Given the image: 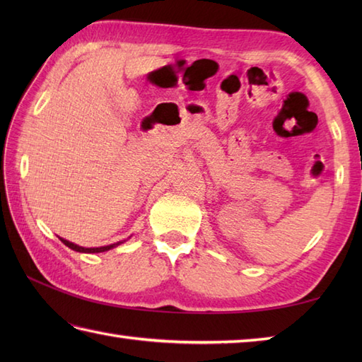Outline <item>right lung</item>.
Returning <instances> with one entry per match:
<instances>
[{"label":"right lung","instance_id":"add662e5","mask_svg":"<svg viewBox=\"0 0 362 362\" xmlns=\"http://www.w3.org/2000/svg\"><path fill=\"white\" fill-rule=\"evenodd\" d=\"M60 241H62L65 245H68V247L70 249H73V250H76V252H83V253H99V252H105V250H110V249H113V247H117V245H119L122 241H119V243H117V244H110V245H104V247H81V245H76V244H73V243H70V241H66V240H62V238H60Z\"/></svg>","mask_w":362,"mask_h":362}]
</instances>
